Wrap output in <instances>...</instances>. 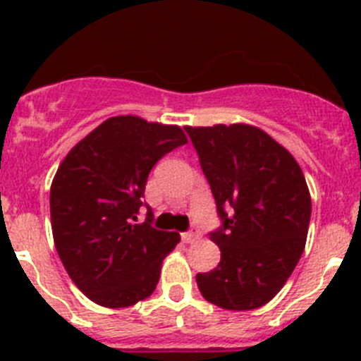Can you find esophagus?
<instances>
[{
    "instance_id": "esophagus-1",
    "label": "esophagus",
    "mask_w": 361,
    "mask_h": 361,
    "mask_svg": "<svg viewBox=\"0 0 361 361\" xmlns=\"http://www.w3.org/2000/svg\"><path fill=\"white\" fill-rule=\"evenodd\" d=\"M197 238H200V233L199 231H186L183 233V242H186V244H191V242H195Z\"/></svg>"
}]
</instances>
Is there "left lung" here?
I'll return each mask as SVG.
<instances>
[{
  "mask_svg": "<svg viewBox=\"0 0 361 361\" xmlns=\"http://www.w3.org/2000/svg\"><path fill=\"white\" fill-rule=\"evenodd\" d=\"M186 132L222 219V228L209 233L220 247V262L197 275L199 291L228 311L262 307L304 253L311 195L302 168L251 124L186 126Z\"/></svg>",
  "mask_w": 361,
  "mask_h": 361,
  "instance_id": "obj_1",
  "label": "left lung"
}]
</instances>
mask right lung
I'll return each mask as SVG.
<instances>
[{
  "instance_id": "add662e5",
  "label": "right lung",
  "mask_w": 361,
  "mask_h": 361,
  "mask_svg": "<svg viewBox=\"0 0 361 361\" xmlns=\"http://www.w3.org/2000/svg\"><path fill=\"white\" fill-rule=\"evenodd\" d=\"M188 139L180 126L110 117L68 152L50 186L54 244L73 283L92 302L119 309L157 288L180 235L135 224L155 162Z\"/></svg>"
}]
</instances>
